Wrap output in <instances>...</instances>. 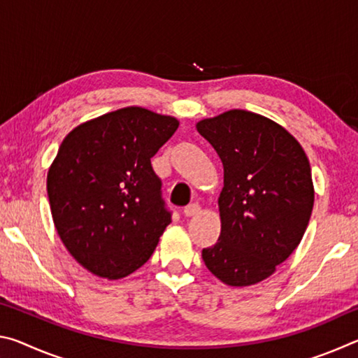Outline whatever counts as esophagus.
<instances>
[{
    "label": "esophagus",
    "mask_w": 358,
    "mask_h": 358,
    "mask_svg": "<svg viewBox=\"0 0 358 358\" xmlns=\"http://www.w3.org/2000/svg\"><path fill=\"white\" fill-rule=\"evenodd\" d=\"M183 213H185V216H187V217L196 216V215L201 213V207H199L197 203H191V205H187V207H185Z\"/></svg>",
    "instance_id": "34e87169"
}]
</instances>
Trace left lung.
<instances>
[{
  "mask_svg": "<svg viewBox=\"0 0 358 358\" xmlns=\"http://www.w3.org/2000/svg\"><path fill=\"white\" fill-rule=\"evenodd\" d=\"M196 128L224 167L221 234L202 259L227 286L257 284L295 251L310 222V161L294 136L262 115L234 108Z\"/></svg>",
  "mask_w": 358,
  "mask_h": 358,
  "instance_id": "8db88e82",
  "label": "left lung"
}]
</instances>
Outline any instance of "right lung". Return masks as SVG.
<instances>
[{"label":"right lung","mask_w":358,"mask_h":358,"mask_svg":"<svg viewBox=\"0 0 358 358\" xmlns=\"http://www.w3.org/2000/svg\"><path fill=\"white\" fill-rule=\"evenodd\" d=\"M178 120L124 107L72 129L47 173L66 250L93 275L120 280L147 262L172 222L151 157Z\"/></svg>","instance_id":"add662e5"}]
</instances>
